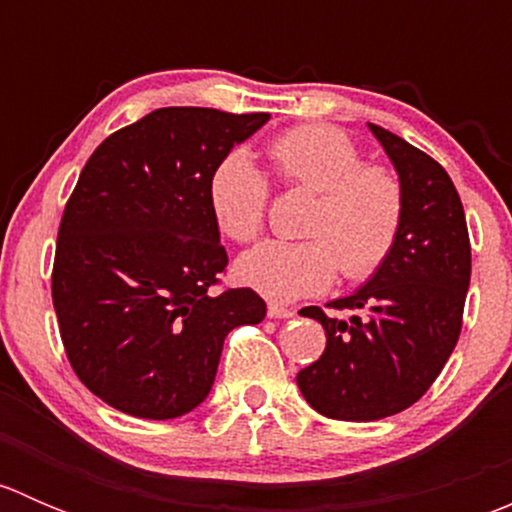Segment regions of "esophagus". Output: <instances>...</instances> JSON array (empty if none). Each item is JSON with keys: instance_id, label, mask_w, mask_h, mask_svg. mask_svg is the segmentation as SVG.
<instances>
[{"instance_id": "34e87169", "label": "esophagus", "mask_w": 512, "mask_h": 512, "mask_svg": "<svg viewBox=\"0 0 512 512\" xmlns=\"http://www.w3.org/2000/svg\"><path fill=\"white\" fill-rule=\"evenodd\" d=\"M294 309H289V307H280V304H270V307H267V317H272V319H289V317H294Z\"/></svg>"}]
</instances>
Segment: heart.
Masks as SVG:
<instances>
[{
  "label": "heart",
  "mask_w": 512,
  "mask_h": 512,
  "mask_svg": "<svg viewBox=\"0 0 512 512\" xmlns=\"http://www.w3.org/2000/svg\"><path fill=\"white\" fill-rule=\"evenodd\" d=\"M277 178L289 188L317 193L299 242H265L240 257L242 285L275 302L327 289L342 267L347 280L374 275L399 240L404 190L386 165L361 163L344 131L324 123L289 128L267 146ZM210 208L220 230L252 242L265 227L270 185L245 151L220 160L210 178Z\"/></svg>",
  "instance_id": "b5f03b06"
}]
</instances>
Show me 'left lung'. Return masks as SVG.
<instances>
[{"instance_id":"8db88e82","label":"left lung","mask_w":512,"mask_h":512,"mask_svg":"<svg viewBox=\"0 0 512 512\" xmlns=\"http://www.w3.org/2000/svg\"><path fill=\"white\" fill-rule=\"evenodd\" d=\"M369 128L404 190L399 240L364 287L327 304L354 317L299 312L322 324L327 347L299 371L297 386L314 411L337 421L394 416L431 389L458 342L471 285V240L453 180L396 133Z\"/></svg>"}]
</instances>
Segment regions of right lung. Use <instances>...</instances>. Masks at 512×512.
<instances>
[{
    "mask_svg": "<svg viewBox=\"0 0 512 512\" xmlns=\"http://www.w3.org/2000/svg\"><path fill=\"white\" fill-rule=\"evenodd\" d=\"M270 113L170 106L111 133L64 208L51 299L81 384L128 416L165 421L203 404L227 334L265 319L227 267L210 178Z\"/></svg>",
    "mask_w": 512,
    "mask_h": 512,
    "instance_id": "obj_1",
    "label": "right lung"
}]
</instances>
